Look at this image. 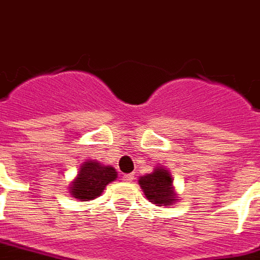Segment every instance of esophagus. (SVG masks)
<instances>
[{"mask_svg":"<svg viewBox=\"0 0 260 260\" xmlns=\"http://www.w3.org/2000/svg\"><path fill=\"white\" fill-rule=\"evenodd\" d=\"M122 180H124L125 183H131V181L134 180V174H124V176H122Z\"/></svg>","mask_w":260,"mask_h":260,"instance_id":"obj_1","label":"esophagus"}]
</instances>
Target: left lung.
Returning <instances> with one entry per match:
<instances>
[{
  "instance_id": "left-lung-1",
  "label": "left lung",
  "mask_w": 260,
  "mask_h": 260,
  "mask_svg": "<svg viewBox=\"0 0 260 260\" xmlns=\"http://www.w3.org/2000/svg\"><path fill=\"white\" fill-rule=\"evenodd\" d=\"M140 188L143 189L144 195L150 202H154L158 206H173L174 202H177V195L174 192L173 180L170 176V172L156 166L154 172L142 176L139 178Z\"/></svg>"
}]
</instances>
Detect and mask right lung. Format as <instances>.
Returning <instances> with one entry per match:
<instances>
[{
	"label": "right lung",
	"instance_id": "add662e5",
	"mask_svg": "<svg viewBox=\"0 0 260 260\" xmlns=\"http://www.w3.org/2000/svg\"><path fill=\"white\" fill-rule=\"evenodd\" d=\"M117 178V172L112 166L101 165L96 161H86L80 166L79 174L69 187L73 198L82 202L92 201L98 198L105 187Z\"/></svg>",
	"mask_w": 260,
	"mask_h": 260
}]
</instances>
